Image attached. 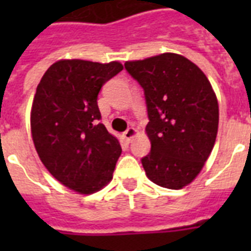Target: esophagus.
Wrapping results in <instances>:
<instances>
[{"instance_id": "esophagus-1", "label": "esophagus", "mask_w": 251, "mask_h": 251, "mask_svg": "<svg viewBox=\"0 0 251 251\" xmlns=\"http://www.w3.org/2000/svg\"><path fill=\"white\" fill-rule=\"evenodd\" d=\"M137 134H138V131L134 129V127H129V129L126 130L125 133H124V138H125L127 142H130L134 137H135V135H137Z\"/></svg>"}]
</instances>
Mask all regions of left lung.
Wrapping results in <instances>:
<instances>
[{
	"label": "left lung",
	"instance_id": "obj_1",
	"mask_svg": "<svg viewBox=\"0 0 251 251\" xmlns=\"http://www.w3.org/2000/svg\"><path fill=\"white\" fill-rule=\"evenodd\" d=\"M125 69L145 91L151 151L146 175L167 189H182L202 171L218 134L219 105L204 73L183 56L163 53L127 61Z\"/></svg>",
	"mask_w": 251,
	"mask_h": 251
}]
</instances>
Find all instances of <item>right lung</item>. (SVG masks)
<instances>
[{
  "label": "right lung",
  "mask_w": 251,
  "mask_h": 251,
  "mask_svg": "<svg viewBox=\"0 0 251 251\" xmlns=\"http://www.w3.org/2000/svg\"><path fill=\"white\" fill-rule=\"evenodd\" d=\"M122 69L117 61L61 60L36 88L31 131L37 155L57 181L80 194L105 186L122 152L117 138L99 122L98 106L102 84Z\"/></svg>",
  "instance_id": "obj_1"
}]
</instances>
